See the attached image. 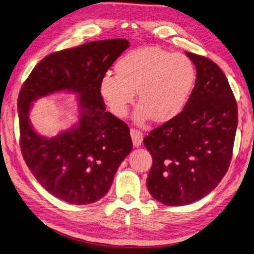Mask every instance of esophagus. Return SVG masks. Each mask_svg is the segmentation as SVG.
Here are the masks:
<instances>
[{"label": "esophagus", "instance_id": "obj_1", "mask_svg": "<svg viewBox=\"0 0 254 254\" xmlns=\"http://www.w3.org/2000/svg\"><path fill=\"white\" fill-rule=\"evenodd\" d=\"M131 137L133 140V145L135 147H138L141 144V141H143V134L138 129L131 128Z\"/></svg>", "mask_w": 254, "mask_h": 254}]
</instances>
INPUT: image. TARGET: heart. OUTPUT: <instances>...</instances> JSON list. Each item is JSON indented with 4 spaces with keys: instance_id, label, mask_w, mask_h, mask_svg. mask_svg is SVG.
<instances>
[{
    "instance_id": "obj_1",
    "label": "heart",
    "mask_w": 254,
    "mask_h": 254,
    "mask_svg": "<svg viewBox=\"0 0 254 254\" xmlns=\"http://www.w3.org/2000/svg\"><path fill=\"white\" fill-rule=\"evenodd\" d=\"M116 75L106 74L99 94L109 110L126 117L137 93L139 107L135 120L166 123L180 115L196 83V68L190 58L157 47L128 52L117 62Z\"/></svg>"
}]
</instances>
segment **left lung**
<instances>
[{
  "mask_svg": "<svg viewBox=\"0 0 254 254\" xmlns=\"http://www.w3.org/2000/svg\"><path fill=\"white\" fill-rule=\"evenodd\" d=\"M186 55L197 71L188 102L144 138L152 157L147 188L167 205L192 203L219 185L231 164L238 125L237 102L221 68L204 56Z\"/></svg>",
  "mask_w": 254,
  "mask_h": 254,
  "instance_id": "left-lung-1",
  "label": "left lung"
}]
</instances>
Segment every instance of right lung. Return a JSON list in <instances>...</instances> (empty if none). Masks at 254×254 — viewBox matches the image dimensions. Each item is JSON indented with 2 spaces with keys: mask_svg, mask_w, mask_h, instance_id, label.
Segmentation results:
<instances>
[{
  "mask_svg": "<svg viewBox=\"0 0 254 254\" xmlns=\"http://www.w3.org/2000/svg\"><path fill=\"white\" fill-rule=\"evenodd\" d=\"M129 46L126 39L93 41L52 53L29 74L18 95L20 148L45 190L71 204L95 202L108 192L118 168L133 148L126 122L106 111L100 79ZM61 90L79 94L80 120L46 139L28 121L33 100Z\"/></svg>",
  "mask_w": 254,
  "mask_h": 254,
  "instance_id": "1",
  "label": "right lung"
}]
</instances>
